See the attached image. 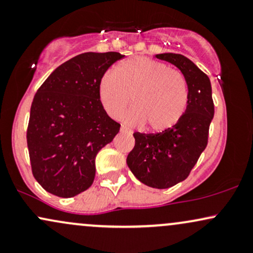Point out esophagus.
Wrapping results in <instances>:
<instances>
[{
    "mask_svg": "<svg viewBox=\"0 0 253 253\" xmlns=\"http://www.w3.org/2000/svg\"><path fill=\"white\" fill-rule=\"evenodd\" d=\"M120 132H121V133H124V132H125V128H124V127H121V128H120Z\"/></svg>",
    "mask_w": 253,
    "mask_h": 253,
    "instance_id": "1",
    "label": "esophagus"
}]
</instances>
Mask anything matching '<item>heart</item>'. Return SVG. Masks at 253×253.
Here are the masks:
<instances>
[{"instance_id":"heart-1","label":"heart","mask_w":253,"mask_h":253,"mask_svg":"<svg viewBox=\"0 0 253 253\" xmlns=\"http://www.w3.org/2000/svg\"><path fill=\"white\" fill-rule=\"evenodd\" d=\"M98 95L106 113L114 119L120 117L132 96L134 107L124 115L125 125L139 127L147 124L153 132L175 126L188 104L187 85L182 75L170 70L167 64L143 57L119 64L117 74H103Z\"/></svg>"}]
</instances>
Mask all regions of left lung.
<instances>
[{"label":"left lung","mask_w":253,"mask_h":253,"mask_svg":"<svg viewBox=\"0 0 253 253\" xmlns=\"http://www.w3.org/2000/svg\"><path fill=\"white\" fill-rule=\"evenodd\" d=\"M155 58L175 65L188 86V104L181 120L159 133L135 132V145L127 165L136 178L156 189H167L189 176L208 143L214 117L211 81L205 72L182 54L161 53Z\"/></svg>","instance_id":"obj_1"}]
</instances>
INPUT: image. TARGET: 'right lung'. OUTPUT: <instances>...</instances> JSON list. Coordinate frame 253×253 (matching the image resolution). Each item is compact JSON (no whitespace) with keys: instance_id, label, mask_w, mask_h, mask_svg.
Wrapping results in <instances>:
<instances>
[{"instance_id":"add662e5","label":"right lung","mask_w":253,"mask_h":253,"mask_svg":"<svg viewBox=\"0 0 253 253\" xmlns=\"http://www.w3.org/2000/svg\"><path fill=\"white\" fill-rule=\"evenodd\" d=\"M118 52H86L59 65L38 89L31 107L27 146L32 172L48 193L74 197L95 178L98 151L119 133L98 95L101 77Z\"/></svg>"}]
</instances>
